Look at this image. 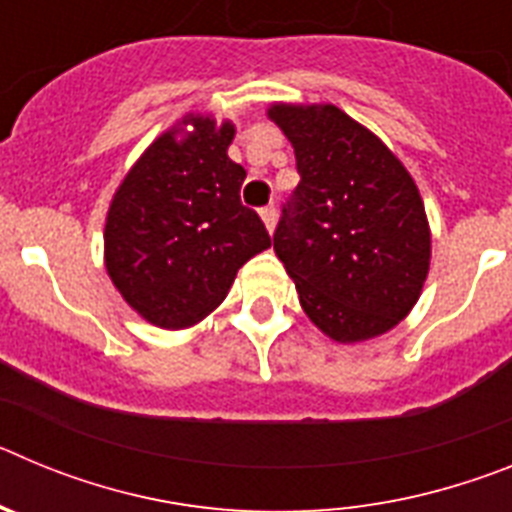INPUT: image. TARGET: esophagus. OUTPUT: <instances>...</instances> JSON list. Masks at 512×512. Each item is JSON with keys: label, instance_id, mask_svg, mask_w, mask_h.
Listing matches in <instances>:
<instances>
[{"label": "esophagus", "instance_id": "1", "mask_svg": "<svg viewBox=\"0 0 512 512\" xmlns=\"http://www.w3.org/2000/svg\"><path fill=\"white\" fill-rule=\"evenodd\" d=\"M261 220H264L266 230H269V233H274V228H277V210H274V205H269L261 210Z\"/></svg>", "mask_w": 512, "mask_h": 512}]
</instances>
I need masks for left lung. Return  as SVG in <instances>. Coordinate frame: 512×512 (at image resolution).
I'll return each instance as SVG.
<instances>
[{
	"label": "left lung",
	"mask_w": 512,
	"mask_h": 512,
	"mask_svg": "<svg viewBox=\"0 0 512 512\" xmlns=\"http://www.w3.org/2000/svg\"><path fill=\"white\" fill-rule=\"evenodd\" d=\"M300 184L282 210L274 251L307 318L338 343L395 328L431 266V228L400 158L336 104H271Z\"/></svg>",
	"instance_id": "1"
}]
</instances>
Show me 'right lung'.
Here are the masks:
<instances>
[{
    "label": "right lung",
    "mask_w": 512,
    "mask_h": 512,
    "mask_svg": "<svg viewBox=\"0 0 512 512\" xmlns=\"http://www.w3.org/2000/svg\"><path fill=\"white\" fill-rule=\"evenodd\" d=\"M233 135L230 120L187 115L153 140L112 197L104 266L125 302L158 328L200 323L238 269L271 246L261 217L241 205L246 169L228 158Z\"/></svg>",
    "instance_id": "right-lung-1"
}]
</instances>
